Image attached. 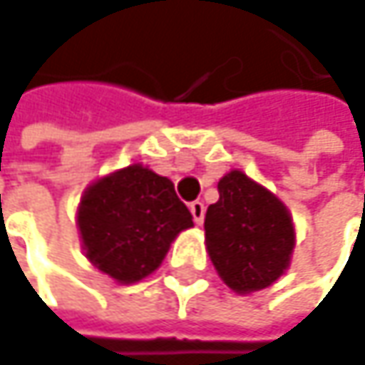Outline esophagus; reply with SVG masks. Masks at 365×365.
Instances as JSON below:
<instances>
[{
    "label": "esophagus",
    "instance_id": "obj_1",
    "mask_svg": "<svg viewBox=\"0 0 365 365\" xmlns=\"http://www.w3.org/2000/svg\"><path fill=\"white\" fill-rule=\"evenodd\" d=\"M189 210H191V214H193L195 224H203V218H205V205H203L201 201H193V203L189 205Z\"/></svg>",
    "mask_w": 365,
    "mask_h": 365
}]
</instances>
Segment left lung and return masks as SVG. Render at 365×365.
I'll return each instance as SVG.
<instances>
[{
    "instance_id": "left-lung-1",
    "label": "left lung",
    "mask_w": 365,
    "mask_h": 365,
    "mask_svg": "<svg viewBox=\"0 0 365 365\" xmlns=\"http://www.w3.org/2000/svg\"><path fill=\"white\" fill-rule=\"evenodd\" d=\"M220 199L205 214V245L214 268L235 293L262 291L291 264L295 226L287 205L232 170L218 182Z\"/></svg>"
}]
</instances>
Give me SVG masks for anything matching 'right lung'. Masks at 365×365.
Segmentation results:
<instances>
[{"label":"right lung","mask_w":365,"mask_h":365,"mask_svg":"<svg viewBox=\"0 0 365 365\" xmlns=\"http://www.w3.org/2000/svg\"><path fill=\"white\" fill-rule=\"evenodd\" d=\"M76 224L93 266L122 284L155 272L193 216L174 185L133 164L95 180L78 205Z\"/></svg>","instance_id":"obj_1"}]
</instances>
